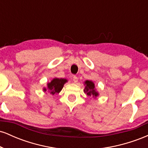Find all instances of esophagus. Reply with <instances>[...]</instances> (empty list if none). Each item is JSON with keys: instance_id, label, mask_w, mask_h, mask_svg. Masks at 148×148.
<instances>
[{"instance_id": "obj_1", "label": "esophagus", "mask_w": 148, "mask_h": 148, "mask_svg": "<svg viewBox=\"0 0 148 148\" xmlns=\"http://www.w3.org/2000/svg\"><path fill=\"white\" fill-rule=\"evenodd\" d=\"M73 81H74V83H77V82H78V78H77V76H73Z\"/></svg>"}]
</instances>
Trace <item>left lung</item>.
<instances>
[{"instance_id": "8db88e82", "label": "left lung", "mask_w": 148, "mask_h": 148, "mask_svg": "<svg viewBox=\"0 0 148 148\" xmlns=\"http://www.w3.org/2000/svg\"><path fill=\"white\" fill-rule=\"evenodd\" d=\"M85 85H86V87H85V92L87 93L88 96H93L96 97L98 95V93L95 90V84L92 81H85Z\"/></svg>"}]
</instances>
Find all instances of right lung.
I'll use <instances>...</instances> for the list:
<instances>
[{
    "instance_id": "obj_1",
    "label": "right lung",
    "mask_w": 148,
    "mask_h": 148,
    "mask_svg": "<svg viewBox=\"0 0 148 148\" xmlns=\"http://www.w3.org/2000/svg\"><path fill=\"white\" fill-rule=\"evenodd\" d=\"M67 80L64 79H53L51 81V82L48 84V90L50 92L51 95H55L56 93L60 92L62 88H63L64 84L67 82ZM45 91L47 90V89H44Z\"/></svg>"
}]
</instances>
